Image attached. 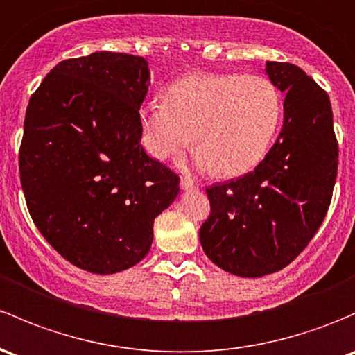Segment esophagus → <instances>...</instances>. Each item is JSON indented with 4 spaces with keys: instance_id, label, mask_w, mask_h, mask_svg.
I'll return each instance as SVG.
<instances>
[{
    "instance_id": "34e87169",
    "label": "esophagus",
    "mask_w": 355,
    "mask_h": 355,
    "mask_svg": "<svg viewBox=\"0 0 355 355\" xmlns=\"http://www.w3.org/2000/svg\"><path fill=\"white\" fill-rule=\"evenodd\" d=\"M180 187H182V190H197L199 189V185H197L193 180H190V178H187V177H182Z\"/></svg>"
}]
</instances>
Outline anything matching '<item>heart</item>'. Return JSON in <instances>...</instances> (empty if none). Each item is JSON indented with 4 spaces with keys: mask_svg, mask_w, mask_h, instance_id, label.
I'll list each match as a JSON object with an SVG mask.
<instances>
[{
    "mask_svg": "<svg viewBox=\"0 0 355 355\" xmlns=\"http://www.w3.org/2000/svg\"><path fill=\"white\" fill-rule=\"evenodd\" d=\"M279 89L255 74L193 73L163 92V103L141 110L149 155L166 159L192 136L196 165L221 177H240L266 155L281 119Z\"/></svg>",
    "mask_w": 355,
    "mask_h": 355,
    "instance_id": "obj_1",
    "label": "heart"
}]
</instances>
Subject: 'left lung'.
<instances>
[{
    "label": "left lung",
    "instance_id": "left-lung-1",
    "mask_svg": "<svg viewBox=\"0 0 355 355\" xmlns=\"http://www.w3.org/2000/svg\"><path fill=\"white\" fill-rule=\"evenodd\" d=\"M286 92L284 124L255 170L206 189L211 214L199 230L212 262L240 277L289 266L325 219L338 166L327 92L289 62H267Z\"/></svg>",
    "mask_w": 355,
    "mask_h": 355
}]
</instances>
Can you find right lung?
I'll return each instance as SVG.
<instances>
[{"label": "right lung", "instance_id": "obj_1", "mask_svg": "<svg viewBox=\"0 0 355 355\" xmlns=\"http://www.w3.org/2000/svg\"><path fill=\"white\" fill-rule=\"evenodd\" d=\"M148 62L122 52L66 59L27 107L20 182L42 236L73 266L115 274L146 257L178 175L141 146Z\"/></svg>", "mask_w": 355, "mask_h": 355}]
</instances>
